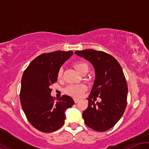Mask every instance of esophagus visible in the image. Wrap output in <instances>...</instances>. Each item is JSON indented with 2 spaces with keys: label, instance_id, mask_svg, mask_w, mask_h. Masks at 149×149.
<instances>
[{
  "label": "esophagus",
  "instance_id": "esophagus-1",
  "mask_svg": "<svg viewBox=\"0 0 149 149\" xmlns=\"http://www.w3.org/2000/svg\"><path fill=\"white\" fill-rule=\"evenodd\" d=\"M73 100H74L75 103H77V102H79V99H77V98H73Z\"/></svg>",
  "mask_w": 149,
  "mask_h": 149
}]
</instances>
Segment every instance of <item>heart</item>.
<instances>
[{"label":"heart","instance_id":"heart-1","mask_svg":"<svg viewBox=\"0 0 149 149\" xmlns=\"http://www.w3.org/2000/svg\"><path fill=\"white\" fill-rule=\"evenodd\" d=\"M74 68L78 71V73H81L84 71L85 69H88V65L86 63L83 62V61H78L76 62L74 64ZM63 69H60L59 70L57 73L58 78H60L62 76ZM87 90V86L84 84H75L69 85L66 89H65V92L66 94L74 97H80L83 95L84 92Z\"/></svg>","mask_w":149,"mask_h":149}]
</instances>
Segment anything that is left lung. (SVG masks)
Listing matches in <instances>:
<instances>
[{"instance_id":"8db88e82","label":"left lung","mask_w":149,"mask_h":149,"mask_svg":"<svg viewBox=\"0 0 149 149\" xmlns=\"http://www.w3.org/2000/svg\"><path fill=\"white\" fill-rule=\"evenodd\" d=\"M75 54L90 61L95 71L88 107L83 113L85 123L95 131H107L117 123L127 106L128 89L123 71L115 58L102 51L89 49ZM97 96L102 101L95 103L91 99Z\"/></svg>"}]
</instances>
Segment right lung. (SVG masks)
Masks as SVG:
<instances>
[{
  "instance_id": "right-lung-1",
  "label": "right lung",
  "mask_w": 149,
  "mask_h": 149,
  "mask_svg": "<svg viewBox=\"0 0 149 149\" xmlns=\"http://www.w3.org/2000/svg\"><path fill=\"white\" fill-rule=\"evenodd\" d=\"M72 51L44 53L30 63L22 75L20 102L29 122L42 132H52L64 125L65 111L74 104L63 95L57 102L50 95V86L57 82L61 66L73 55Z\"/></svg>"
}]
</instances>
